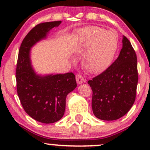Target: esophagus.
<instances>
[{
    "mask_svg": "<svg viewBox=\"0 0 150 150\" xmlns=\"http://www.w3.org/2000/svg\"><path fill=\"white\" fill-rule=\"evenodd\" d=\"M76 81L77 84H82L85 82V79L81 74H77L76 75Z\"/></svg>",
    "mask_w": 150,
    "mask_h": 150,
    "instance_id": "obj_1",
    "label": "esophagus"
}]
</instances>
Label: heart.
<instances>
[{
    "instance_id": "b5f03b06",
    "label": "heart",
    "mask_w": 150,
    "mask_h": 150,
    "mask_svg": "<svg viewBox=\"0 0 150 150\" xmlns=\"http://www.w3.org/2000/svg\"><path fill=\"white\" fill-rule=\"evenodd\" d=\"M118 46L116 34L99 27H89L81 32L78 52L84 53L82 65L87 72L99 74L113 61Z\"/></svg>"
}]
</instances>
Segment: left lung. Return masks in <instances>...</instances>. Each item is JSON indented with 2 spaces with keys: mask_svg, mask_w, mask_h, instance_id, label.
Instances as JSON below:
<instances>
[{
  "mask_svg": "<svg viewBox=\"0 0 150 150\" xmlns=\"http://www.w3.org/2000/svg\"><path fill=\"white\" fill-rule=\"evenodd\" d=\"M122 42L123 47L116 61L88 81L92 90V111L99 119H118L128 112L135 102L138 82L137 56L125 36Z\"/></svg>",
  "mask_w": 150,
  "mask_h": 150,
  "instance_id": "8db88e82",
  "label": "left lung"
}]
</instances>
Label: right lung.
<instances>
[{"label": "right lung", "mask_w": 150, "mask_h": 150, "mask_svg": "<svg viewBox=\"0 0 150 150\" xmlns=\"http://www.w3.org/2000/svg\"><path fill=\"white\" fill-rule=\"evenodd\" d=\"M61 23L54 21L38 24L24 38L19 50L15 76L18 97L25 112L43 123H53L61 119L65 113L67 95L77 87L73 73L42 77L36 75L31 65V48Z\"/></svg>", "instance_id": "right-lung-1"}]
</instances>
